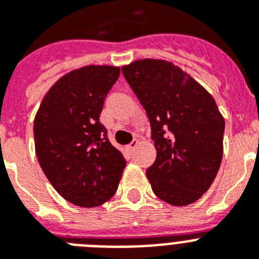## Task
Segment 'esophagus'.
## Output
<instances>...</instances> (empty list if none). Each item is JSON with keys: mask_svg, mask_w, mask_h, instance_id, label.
I'll list each match as a JSON object with an SVG mask.
<instances>
[{"mask_svg": "<svg viewBox=\"0 0 259 259\" xmlns=\"http://www.w3.org/2000/svg\"><path fill=\"white\" fill-rule=\"evenodd\" d=\"M137 146H139V140H134V141H132L131 144H130V145L127 146V148H128V149H130V150H131V152H132V150H135V149H136Z\"/></svg>", "mask_w": 259, "mask_h": 259, "instance_id": "esophagus-1", "label": "esophagus"}]
</instances>
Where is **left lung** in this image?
Masks as SVG:
<instances>
[{
	"label": "left lung",
	"mask_w": 259,
	"mask_h": 259,
	"mask_svg": "<svg viewBox=\"0 0 259 259\" xmlns=\"http://www.w3.org/2000/svg\"><path fill=\"white\" fill-rule=\"evenodd\" d=\"M123 75L145 109L157 158L146 170L157 197L172 206L196 202L223 158L224 118L212 96L179 66L137 59Z\"/></svg>",
	"instance_id": "obj_1"
}]
</instances>
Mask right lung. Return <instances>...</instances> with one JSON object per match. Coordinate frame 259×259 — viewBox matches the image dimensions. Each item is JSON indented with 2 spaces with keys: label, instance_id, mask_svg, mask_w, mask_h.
Segmentation results:
<instances>
[{
  "label": "right lung",
  "instance_id": "1",
  "mask_svg": "<svg viewBox=\"0 0 259 259\" xmlns=\"http://www.w3.org/2000/svg\"><path fill=\"white\" fill-rule=\"evenodd\" d=\"M120 67L88 65L59 77L33 122L35 150L50 184L68 202L100 206L118 189L123 154L107 139L100 114Z\"/></svg>",
  "mask_w": 259,
  "mask_h": 259
}]
</instances>
